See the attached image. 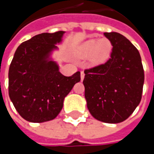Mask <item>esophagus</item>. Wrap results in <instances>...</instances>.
<instances>
[{"instance_id":"34e87169","label":"esophagus","mask_w":154,"mask_h":154,"mask_svg":"<svg viewBox=\"0 0 154 154\" xmlns=\"http://www.w3.org/2000/svg\"><path fill=\"white\" fill-rule=\"evenodd\" d=\"M84 78H85V73H84V71H81L80 72V79H81V80H83Z\"/></svg>"}]
</instances>
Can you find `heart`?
<instances>
[{
  "label": "heart",
  "mask_w": 154,
  "mask_h": 154,
  "mask_svg": "<svg viewBox=\"0 0 154 154\" xmlns=\"http://www.w3.org/2000/svg\"><path fill=\"white\" fill-rule=\"evenodd\" d=\"M110 51L111 43L108 39H90L80 45L78 49V55L82 57L91 56L93 63H100L109 57Z\"/></svg>",
  "instance_id": "1"
}]
</instances>
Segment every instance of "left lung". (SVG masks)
Here are the masks:
<instances>
[{"label":"left lung","instance_id":"left-lung-1","mask_svg":"<svg viewBox=\"0 0 154 154\" xmlns=\"http://www.w3.org/2000/svg\"><path fill=\"white\" fill-rule=\"evenodd\" d=\"M111 43L110 58L84 71L85 98L92 116L98 121L118 123L138 106L144 84V69L138 50L124 36L104 32Z\"/></svg>","mask_w":154,"mask_h":154}]
</instances>
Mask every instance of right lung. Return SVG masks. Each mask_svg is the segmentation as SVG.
<instances>
[{"instance_id": "add662e5", "label": "right lung", "mask_w": 154, "mask_h": 154, "mask_svg": "<svg viewBox=\"0 0 154 154\" xmlns=\"http://www.w3.org/2000/svg\"><path fill=\"white\" fill-rule=\"evenodd\" d=\"M65 32L41 33L22 43L15 51L8 72V93L19 114L28 122L56 118L63 100L80 80V72L64 76L50 59Z\"/></svg>"}]
</instances>
